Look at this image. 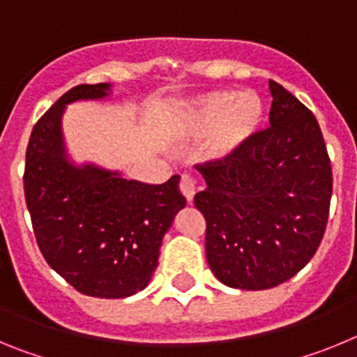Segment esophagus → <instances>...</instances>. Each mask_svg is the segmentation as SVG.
Here are the masks:
<instances>
[{"label":"esophagus","instance_id":"34e87169","mask_svg":"<svg viewBox=\"0 0 357 357\" xmlns=\"http://www.w3.org/2000/svg\"><path fill=\"white\" fill-rule=\"evenodd\" d=\"M181 191H182V195L185 197V200H188V204H191V202H193V198H195V193H197V182H195L193 176L182 175Z\"/></svg>","mask_w":357,"mask_h":357}]
</instances>
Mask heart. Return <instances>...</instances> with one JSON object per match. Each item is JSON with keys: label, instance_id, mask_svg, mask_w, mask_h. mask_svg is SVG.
Listing matches in <instances>:
<instances>
[{"label": "heart", "instance_id": "1", "mask_svg": "<svg viewBox=\"0 0 357 357\" xmlns=\"http://www.w3.org/2000/svg\"><path fill=\"white\" fill-rule=\"evenodd\" d=\"M264 123V103L254 91H213L185 103L178 121L182 139L206 143L202 155L207 162L225 164L247 150Z\"/></svg>", "mask_w": 357, "mask_h": 357}]
</instances>
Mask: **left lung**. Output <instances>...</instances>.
I'll return each instance as SVG.
<instances>
[{"label":"left lung","mask_w":357,"mask_h":357,"mask_svg":"<svg viewBox=\"0 0 357 357\" xmlns=\"http://www.w3.org/2000/svg\"><path fill=\"white\" fill-rule=\"evenodd\" d=\"M270 125L241 155L197 166L206 189L195 206L206 216V255L225 286L268 289L291 279L324 238L333 172L317 118L270 80Z\"/></svg>","instance_id":"8db88e82"}]
</instances>
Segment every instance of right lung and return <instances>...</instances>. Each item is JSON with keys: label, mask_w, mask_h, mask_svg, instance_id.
<instances>
[{"label": "right lung", "mask_w": 357, "mask_h": 357, "mask_svg": "<svg viewBox=\"0 0 357 357\" xmlns=\"http://www.w3.org/2000/svg\"><path fill=\"white\" fill-rule=\"evenodd\" d=\"M110 84L77 85L37 121L26 148L24 197L44 259L73 288L98 298L144 289L176 213L184 209L173 175L164 184L69 159L62 116L69 103L103 100Z\"/></svg>", "instance_id": "right-lung-1"}]
</instances>
